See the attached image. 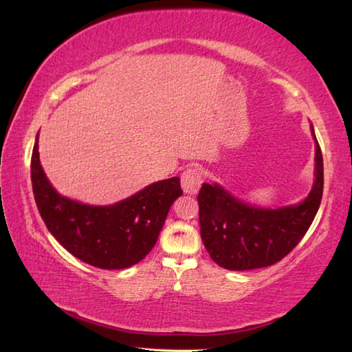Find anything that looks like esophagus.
I'll return each instance as SVG.
<instances>
[{"label":"esophagus","instance_id":"1","mask_svg":"<svg viewBox=\"0 0 352 352\" xmlns=\"http://www.w3.org/2000/svg\"><path fill=\"white\" fill-rule=\"evenodd\" d=\"M201 183H203V177H201V170L195 166L188 168L182 174V188L188 195H195V193H198Z\"/></svg>","mask_w":352,"mask_h":352}]
</instances>
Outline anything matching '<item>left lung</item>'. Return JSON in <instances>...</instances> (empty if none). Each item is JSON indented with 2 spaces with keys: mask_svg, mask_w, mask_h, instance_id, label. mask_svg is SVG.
Returning <instances> with one entry per match:
<instances>
[{
  "mask_svg": "<svg viewBox=\"0 0 352 352\" xmlns=\"http://www.w3.org/2000/svg\"><path fill=\"white\" fill-rule=\"evenodd\" d=\"M315 160L316 180L309 197L301 204L275 210L245 204L218 184H203L198 193L201 239L214 263L230 271L266 267L300 243L315 219L324 192V162L318 140Z\"/></svg>",
  "mask_w": 352,
  "mask_h": 352,
  "instance_id": "1",
  "label": "left lung"
}]
</instances>
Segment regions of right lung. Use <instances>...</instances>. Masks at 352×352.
<instances>
[{
	"instance_id": "1",
	"label": "right lung",
	"mask_w": 352,
	"mask_h": 352,
	"mask_svg": "<svg viewBox=\"0 0 352 352\" xmlns=\"http://www.w3.org/2000/svg\"><path fill=\"white\" fill-rule=\"evenodd\" d=\"M32 183L36 206L65 250L87 265L125 269L153 250L172 203L182 195L180 178L149 184L121 203L96 207L57 193L41 166L37 138L32 154Z\"/></svg>"
}]
</instances>
